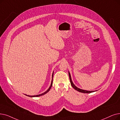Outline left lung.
Wrapping results in <instances>:
<instances>
[{
    "label": "left lung",
    "instance_id": "left-lung-1",
    "mask_svg": "<svg viewBox=\"0 0 120 120\" xmlns=\"http://www.w3.org/2000/svg\"><path fill=\"white\" fill-rule=\"evenodd\" d=\"M69 77H70V82H71V86L74 88V89L75 90H76V91H79V92H81V93H92V92H94L95 91H86V90H82V89H79V88H77L76 86H75V84L73 83L72 80H71V75H70V72L69 71Z\"/></svg>",
    "mask_w": 120,
    "mask_h": 120
}]
</instances>
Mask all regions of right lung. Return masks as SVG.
I'll return each mask as SVG.
<instances>
[{
	"label": "right lung",
	"instance_id": "right-lung-1",
	"mask_svg": "<svg viewBox=\"0 0 120 120\" xmlns=\"http://www.w3.org/2000/svg\"><path fill=\"white\" fill-rule=\"evenodd\" d=\"M53 74H52V81H51V85H50V87H49V89L46 90L45 92H44V93H42V94H40V95H35V96H29V95H26V96H28V97H40V96H43V95H44L46 93H47L49 90H50V89H51V86H52V81H53Z\"/></svg>",
	"mask_w": 120,
	"mask_h": 120
}]
</instances>
